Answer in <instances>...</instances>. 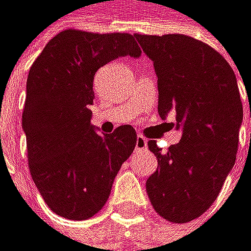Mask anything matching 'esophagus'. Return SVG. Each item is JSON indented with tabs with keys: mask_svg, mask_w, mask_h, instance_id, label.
<instances>
[{
	"mask_svg": "<svg viewBox=\"0 0 251 251\" xmlns=\"http://www.w3.org/2000/svg\"><path fill=\"white\" fill-rule=\"evenodd\" d=\"M147 148H148V140L145 139V137H142V136H137V139H136V150L143 151V150H147Z\"/></svg>",
	"mask_w": 251,
	"mask_h": 251,
	"instance_id": "obj_1",
	"label": "esophagus"
}]
</instances>
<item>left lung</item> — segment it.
I'll list each match as a JSON object with an SVG mask.
<instances>
[{"label": "left lung", "instance_id": "1", "mask_svg": "<svg viewBox=\"0 0 251 251\" xmlns=\"http://www.w3.org/2000/svg\"><path fill=\"white\" fill-rule=\"evenodd\" d=\"M134 37L154 64L159 115L174 112L182 131L167 152L148 142L159 167L147 193L162 218L185 224L210 208L233 170L244 117L238 80L227 60L199 40L180 33Z\"/></svg>", "mask_w": 251, "mask_h": 251}]
</instances>
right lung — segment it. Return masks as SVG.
Returning a JSON list of instances; mask_svg holds the SVG:
<instances>
[{
  "mask_svg": "<svg viewBox=\"0 0 251 251\" xmlns=\"http://www.w3.org/2000/svg\"><path fill=\"white\" fill-rule=\"evenodd\" d=\"M139 58L129 33L63 30L33 61L26 84L23 131L32 179L48 207L72 221L92 218L106 203L137 134L122 125L99 134L91 125L94 75L120 57Z\"/></svg>",
  "mask_w": 251,
  "mask_h": 251,
  "instance_id": "add662e5",
  "label": "right lung"
}]
</instances>
